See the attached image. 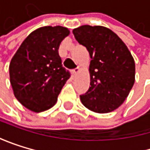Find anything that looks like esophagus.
Here are the masks:
<instances>
[{
  "instance_id": "1",
  "label": "esophagus",
  "mask_w": 150,
  "mask_h": 150,
  "mask_svg": "<svg viewBox=\"0 0 150 150\" xmlns=\"http://www.w3.org/2000/svg\"><path fill=\"white\" fill-rule=\"evenodd\" d=\"M79 71H80V68H79V67H76V69H74V70L72 71V73H73L74 76H76V74L79 73Z\"/></svg>"
}]
</instances>
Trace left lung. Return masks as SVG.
I'll return each instance as SVG.
<instances>
[{"instance_id": "obj_1", "label": "left lung", "mask_w": 150, "mask_h": 150, "mask_svg": "<svg viewBox=\"0 0 150 150\" xmlns=\"http://www.w3.org/2000/svg\"><path fill=\"white\" fill-rule=\"evenodd\" d=\"M73 34L90 54V87L80 95L82 103L98 113L122 105L135 82V63L127 46L113 31L103 26L83 25Z\"/></svg>"}]
</instances>
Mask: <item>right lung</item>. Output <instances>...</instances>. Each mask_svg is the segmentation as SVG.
Returning a JSON list of instances; mask_svg holds the SVG:
<instances>
[{"label": "right lung", "instance_id": "1", "mask_svg": "<svg viewBox=\"0 0 150 150\" xmlns=\"http://www.w3.org/2000/svg\"><path fill=\"white\" fill-rule=\"evenodd\" d=\"M69 35L65 27H42L22 42L10 63V80L18 101L40 112L55 105L70 73L58 54L61 41Z\"/></svg>", "mask_w": 150, "mask_h": 150}]
</instances>
